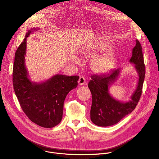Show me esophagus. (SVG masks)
<instances>
[{
	"mask_svg": "<svg viewBox=\"0 0 159 159\" xmlns=\"http://www.w3.org/2000/svg\"><path fill=\"white\" fill-rule=\"evenodd\" d=\"M85 78L84 77H80L79 79V80H78V84L79 85H82L84 84L85 83Z\"/></svg>",
	"mask_w": 159,
	"mask_h": 159,
	"instance_id": "esophagus-1",
	"label": "esophagus"
}]
</instances>
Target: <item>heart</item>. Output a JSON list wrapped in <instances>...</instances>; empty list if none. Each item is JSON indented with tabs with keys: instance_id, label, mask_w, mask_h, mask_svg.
Returning <instances> with one entry per match:
<instances>
[{
	"instance_id": "heart-1",
	"label": "heart",
	"mask_w": 159,
	"mask_h": 159,
	"mask_svg": "<svg viewBox=\"0 0 159 159\" xmlns=\"http://www.w3.org/2000/svg\"><path fill=\"white\" fill-rule=\"evenodd\" d=\"M109 45L104 43H99L86 51L87 54H96L98 52L108 49ZM115 61V55L112 52H107L93 60L92 66L93 70L97 73H102L109 69Z\"/></svg>"
}]
</instances>
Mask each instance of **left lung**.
<instances>
[{
  "instance_id": "left-lung-1",
  "label": "left lung",
  "mask_w": 159,
  "mask_h": 159,
  "mask_svg": "<svg viewBox=\"0 0 159 159\" xmlns=\"http://www.w3.org/2000/svg\"><path fill=\"white\" fill-rule=\"evenodd\" d=\"M129 61L134 63L139 74L137 90L127 102H120L112 98L108 93V87L118 77L121 69H114L107 74L92 75L88 87L91 92L93 102L90 109V119L96 125L108 126L118 123L125 116L131 113L137 106L142 94L145 75V66L142 45L139 40L132 50Z\"/></svg>"
}]
</instances>
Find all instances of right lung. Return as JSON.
Returning a JSON list of instances; mask_svg holds the SVG:
<instances>
[{"label":"right lung","mask_w":159,"mask_h":159,"mask_svg":"<svg viewBox=\"0 0 159 159\" xmlns=\"http://www.w3.org/2000/svg\"><path fill=\"white\" fill-rule=\"evenodd\" d=\"M31 32L26 33L15 53L14 90L22 111L32 122L44 128H53L61 121L65 99L77 86L79 77L57 75L41 84L32 83L25 65L26 38Z\"/></svg>","instance_id":"obj_1"}]
</instances>
